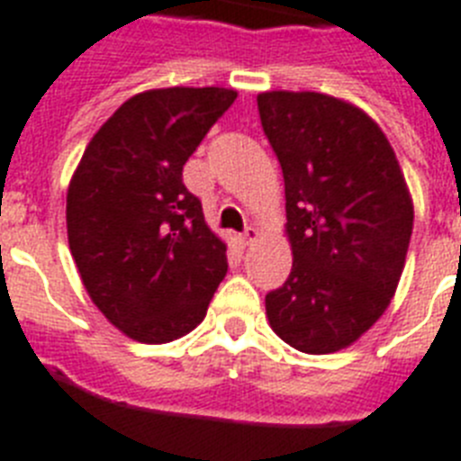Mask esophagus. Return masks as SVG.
Here are the masks:
<instances>
[{
	"label": "esophagus",
	"mask_w": 461,
	"mask_h": 461,
	"mask_svg": "<svg viewBox=\"0 0 461 461\" xmlns=\"http://www.w3.org/2000/svg\"><path fill=\"white\" fill-rule=\"evenodd\" d=\"M239 239H241L243 246H249V243H253L258 239V230H256V227H246V230H243V234Z\"/></svg>",
	"instance_id": "1"
}]
</instances>
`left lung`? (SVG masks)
<instances>
[{"label":"left lung","instance_id":"1","mask_svg":"<svg viewBox=\"0 0 461 461\" xmlns=\"http://www.w3.org/2000/svg\"><path fill=\"white\" fill-rule=\"evenodd\" d=\"M258 111L284 172L294 265L265 295L291 348L336 353L384 315L398 289L414 208L381 127L320 92H263Z\"/></svg>","mask_w":461,"mask_h":461}]
</instances>
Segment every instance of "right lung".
Returning <instances> with one entry per match:
<instances>
[{
	"label": "right lung",
	"instance_id": "right-lung-1",
	"mask_svg": "<svg viewBox=\"0 0 461 461\" xmlns=\"http://www.w3.org/2000/svg\"><path fill=\"white\" fill-rule=\"evenodd\" d=\"M237 92L149 89L92 137L66 198L68 243L96 308L140 343H170L205 317L227 246L182 170Z\"/></svg>",
	"mask_w": 461,
	"mask_h": 461
}]
</instances>
